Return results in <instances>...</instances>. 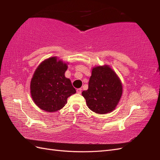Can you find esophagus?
<instances>
[{
  "label": "esophagus",
  "instance_id": "1",
  "mask_svg": "<svg viewBox=\"0 0 160 160\" xmlns=\"http://www.w3.org/2000/svg\"><path fill=\"white\" fill-rule=\"evenodd\" d=\"M76 92L78 94H81V93H82V89H81V88H80V89H78L76 90Z\"/></svg>",
  "mask_w": 160,
  "mask_h": 160
}]
</instances>
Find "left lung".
<instances>
[{
    "label": "left lung",
    "instance_id": "left-lung-1",
    "mask_svg": "<svg viewBox=\"0 0 160 160\" xmlns=\"http://www.w3.org/2000/svg\"><path fill=\"white\" fill-rule=\"evenodd\" d=\"M120 78L107 64L93 67L89 88L82 92L87 107L98 114H105L115 110L122 95Z\"/></svg>",
    "mask_w": 160,
    "mask_h": 160
}]
</instances>
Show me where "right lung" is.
Listing matches in <instances>:
<instances>
[{
  "instance_id": "right-lung-1",
  "label": "right lung",
  "mask_w": 160,
  "mask_h": 160,
  "mask_svg": "<svg viewBox=\"0 0 160 160\" xmlns=\"http://www.w3.org/2000/svg\"><path fill=\"white\" fill-rule=\"evenodd\" d=\"M68 64L53 56L36 68L30 83V93L40 109L49 113L59 111L67 104V98L76 93L71 80L64 76Z\"/></svg>"
}]
</instances>
